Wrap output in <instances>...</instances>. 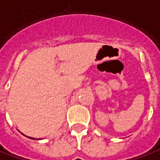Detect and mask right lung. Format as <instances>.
<instances>
[{"instance_id": "1", "label": "right lung", "mask_w": 160, "mask_h": 160, "mask_svg": "<svg viewBox=\"0 0 160 160\" xmlns=\"http://www.w3.org/2000/svg\"><path fill=\"white\" fill-rule=\"evenodd\" d=\"M22 135H24V134H22ZM24 136H25V135H24ZM25 137H26V136H25ZM27 138H30V139H36L35 138H30V137H27ZM39 139H40V138H38V140H39Z\"/></svg>"}]
</instances>
